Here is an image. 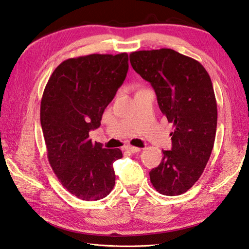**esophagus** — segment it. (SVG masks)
<instances>
[{"label": "esophagus", "instance_id": "esophagus-1", "mask_svg": "<svg viewBox=\"0 0 249 249\" xmlns=\"http://www.w3.org/2000/svg\"><path fill=\"white\" fill-rule=\"evenodd\" d=\"M124 149L126 151L132 152V153H136V152H140L142 149L141 148H137V147H133V146H126L124 147Z\"/></svg>", "mask_w": 249, "mask_h": 249}]
</instances>
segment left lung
Wrapping results in <instances>:
<instances>
[{
  "instance_id": "1",
  "label": "left lung",
  "mask_w": 249,
  "mask_h": 249,
  "mask_svg": "<svg viewBox=\"0 0 249 249\" xmlns=\"http://www.w3.org/2000/svg\"><path fill=\"white\" fill-rule=\"evenodd\" d=\"M130 63L150 83L160 109L175 126L173 146L162 150L150 181L163 195H181L200 178L214 146L217 106L211 79L199 62L171 49L132 52Z\"/></svg>"
}]
</instances>
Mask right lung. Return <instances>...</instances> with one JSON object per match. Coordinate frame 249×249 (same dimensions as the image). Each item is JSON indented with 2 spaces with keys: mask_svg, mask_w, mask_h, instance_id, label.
I'll use <instances>...</instances> for the list:
<instances>
[{
  "mask_svg": "<svg viewBox=\"0 0 249 249\" xmlns=\"http://www.w3.org/2000/svg\"><path fill=\"white\" fill-rule=\"evenodd\" d=\"M128 60L126 53L66 59L43 91L40 124L49 163L65 189L82 200L102 199L115 185L113 163L123 152L92 142L89 131L100 126L125 79Z\"/></svg>",
  "mask_w": 249,
  "mask_h": 249,
  "instance_id": "add662e5",
  "label": "right lung"
}]
</instances>
